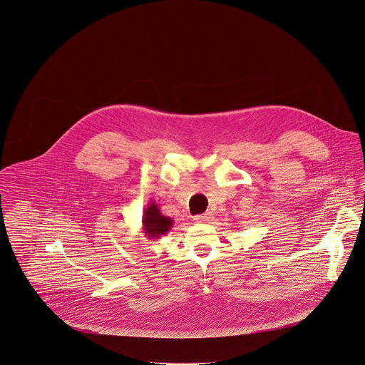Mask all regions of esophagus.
Instances as JSON below:
<instances>
[{
    "instance_id": "esophagus-1",
    "label": "esophagus",
    "mask_w": 365,
    "mask_h": 365,
    "mask_svg": "<svg viewBox=\"0 0 365 365\" xmlns=\"http://www.w3.org/2000/svg\"><path fill=\"white\" fill-rule=\"evenodd\" d=\"M212 215L210 213H203V215H197L195 216V223H209L212 220Z\"/></svg>"
}]
</instances>
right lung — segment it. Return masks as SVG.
Wrapping results in <instances>:
<instances>
[{"mask_svg": "<svg viewBox=\"0 0 365 365\" xmlns=\"http://www.w3.org/2000/svg\"><path fill=\"white\" fill-rule=\"evenodd\" d=\"M173 227L172 217L163 216L160 213L159 205L155 200L145 207L142 216V233L148 240H158L168 235Z\"/></svg>", "mask_w": 365, "mask_h": 365, "instance_id": "add662e5", "label": "right lung"}]
</instances>
